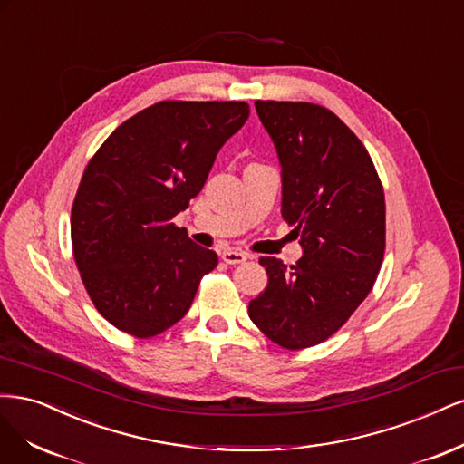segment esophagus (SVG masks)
Instances as JSON below:
<instances>
[{
  "label": "esophagus",
  "mask_w": 464,
  "mask_h": 464,
  "mask_svg": "<svg viewBox=\"0 0 464 464\" xmlns=\"http://www.w3.org/2000/svg\"><path fill=\"white\" fill-rule=\"evenodd\" d=\"M221 260L227 262V264H243L246 260V254L238 252V250H223Z\"/></svg>",
  "instance_id": "1"
}]
</instances>
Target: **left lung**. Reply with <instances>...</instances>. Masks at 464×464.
Listing matches in <instances>:
<instances>
[{
  "mask_svg": "<svg viewBox=\"0 0 464 464\" xmlns=\"http://www.w3.org/2000/svg\"><path fill=\"white\" fill-rule=\"evenodd\" d=\"M281 166V216L301 237L291 267L260 260L267 287L248 316L277 345H318L370 293L385 250V198L356 134L316 103L254 102Z\"/></svg>",
  "mask_w": 464,
  "mask_h": 464,
  "instance_id": "obj_1",
  "label": "left lung"
}]
</instances>
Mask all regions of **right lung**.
Instances as JSON below:
<instances>
[{
	"label": "right lung",
	"instance_id": "1",
	"mask_svg": "<svg viewBox=\"0 0 464 464\" xmlns=\"http://www.w3.org/2000/svg\"><path fill=\"white\" fill-rule=\"evenodd\" d=\"M248 113L245 102H160L119 125L86 166L71 212L74 262L117 330H168L218 266V254L171 219L202 190Z\"/></svg>",
	"mask_w": 464,
	"mask_h": 464
}]
</instances>
